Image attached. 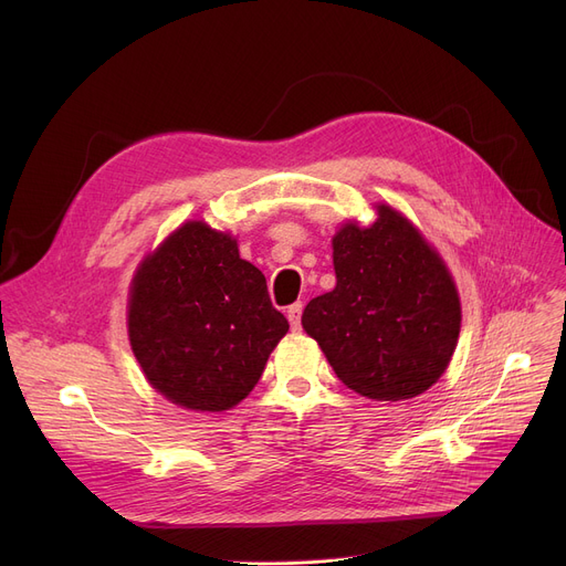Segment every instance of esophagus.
I'll list each match as a JSON object with an SVG mask.
<instances>
[{"label": "esophagus", "mask_w": 566, "mask_h": 566, "mask_svg": "<svg viewBox=\"0 0 566 566\" xmlns=\"http://www.w3.org/2000/svg\"><path fill=\"white\" fill-rule=\"evenodd\" d=\"M301 316H303V303H293L286 310V318L291 323V331H301Z\"/></svg>", "instance_id": "obj_1"}]
</instances>
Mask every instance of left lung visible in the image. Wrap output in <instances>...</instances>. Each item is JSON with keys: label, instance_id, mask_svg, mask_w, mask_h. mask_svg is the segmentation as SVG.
Returning a JSON list of instances; mask_svg holds the SVG:
<instances>
[{"label": "left lung", "instance_id": "obj_1", "mask_svg": "<svg viewBox=\"0 0 566 566\" xmlns=\"http://www.w3.org/2000/svg\"><path fill=\"white\" fill-rule=\"evenodd\" d=\"M333 238L337 286L310 301L305 333L337 378L376 401L427 392L448 369L461 331L457 284L440 254L392 206Z\"/></svg>", "mask_w": 566, "mask_h": 566}]
</instances>
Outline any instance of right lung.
I'll return each mask as SVG.
<instances>
[{
	"label": "right lung",
	"mask_w": 566,
	"mask_h": 566,
	"mask_svg": "<svg viewBox=\"0 0 566 566\" xmlns=\"http://www.w3.org/2000/svg\"><path fill=\"white\" fill-rule=\"evenodd\" d=\"M289 321L235 238L192 220L169 233L133 277L128 337L154 388L171 403L222 412L259 382Z\"/></svg>",
	"instance_id": "add662e5"
}]
</instances>
